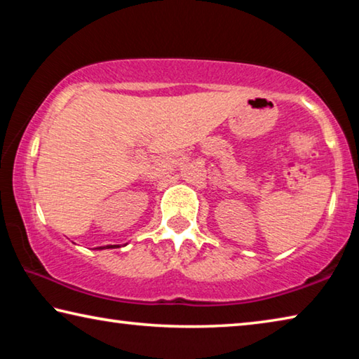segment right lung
Returning a JSON list of instances; mask_svg holds the SVG:
<instances>
[{"instance_id":"add662e5","label":"right lung","mask_w":359,"mask_h":359,"mask_svg":"<svg viewBox=\"0 0 359 359\" xmlns=\"http://www.w3.org/2000/svg\"><path fill=\"white\" fill-rule=\"evenodd\" d=\"M114 247H117V245H106V247H98L100 250H104V248H114Z\"/></svg>"}]
</instances>
